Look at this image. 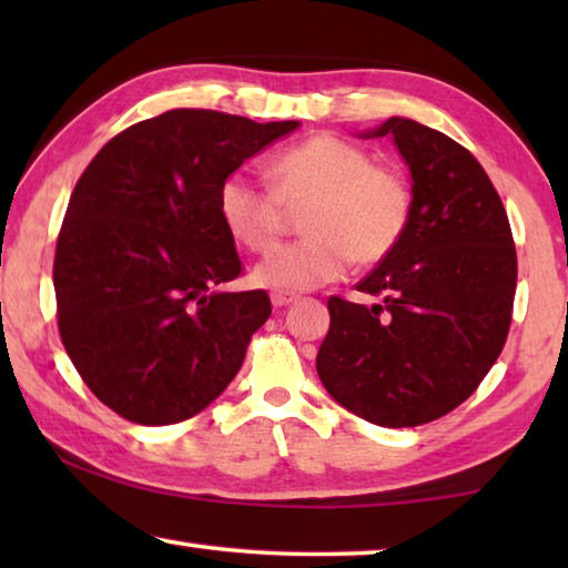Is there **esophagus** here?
I'll return each mask as SVG.
<instances>
[{"label": "esophagus", "instance_id": "obj_1", "mask_svg": "<svg viewBox=\"0 0 568 568\" xmlns=\"http://www.w3.org/2000/svg\"><path fill=\"white\" fill-rule=\"evenodd\" d=\"M271 301H273V305H275V307H283V305H291V303H295V301H297V295H295V293L275 291V293L271 295Z\"/></svg>", "mask_w": 568, "mask_h": 568}]
</instances>
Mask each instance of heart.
I'll use <instances>...</instances> for the list:
<instances>
[{"label":"heart","mask_w":568,"mask_h":568,"mask_svg":"<svg viewBox=\"0 0 568 568\" xmlns=\"http://www.w3.org/2000/svg\"><path fill=\"white\" fill-rule=\"evenodd\" d=\"M273 185L245 170L223 180L217 207L240 245L267 253L281 237L287 207L305 210L311 235L275 247L255 265L257 285L275 291H311L333 283L358 261L373 265L406 237L413 190L406 175L378 165L368 150L338 134H313L271 162Z\"/></svg>","instance_id":"1"}]
</instances>
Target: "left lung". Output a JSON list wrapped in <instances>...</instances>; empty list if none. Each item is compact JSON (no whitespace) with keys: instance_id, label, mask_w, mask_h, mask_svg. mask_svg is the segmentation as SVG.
<instances>
[{"instance_id":"obj_1","label":"left lung","mask_w":568,"mask_h":568,"mask_svg":"<svg viewBox=\"0 0 568 568\" xmlns=\"http://www.w3.org/2000/svg\"><path fill=\"white\" fill-rule=\"evenodd\" d=\"M386 134L413 178L408 233L355 285L381 303L331 295L315 365L343 408L406 428L446 416L491 371L511 328L518 267L506 207L480 162L406 118L365 138Z\"/></svg>"}]
</instances>
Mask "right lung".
<instances>
[{"label":"right lung","mask_w":568,"mask_h":568,"mask_svg":"<svg viewBox=\"0 0 568 568\" xmlns=\"http://www.w3.org/2000/svg\"><path fill=\"white\" fill-rule=\"evenodd\" d=\"M295 120L170 110L104 145L77 180L54 250L57 325L88 388L118 416L168 426L210 406L271 318L220 217L223 180Z\"/></svg>","instance_id":"obj_1"}]
</instances>
